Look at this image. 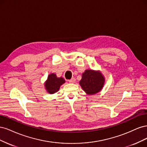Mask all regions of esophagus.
Here are the masks:
<instances>
[{
	"label": "esophagus",
	"instance_id": "esophagus-1",
	"mask_svg": "<svg viewBox=\"0 0 147 147\" xmlns=\"http://www.w3.org/2000/svg\"><path fill=\"white\" fill-rule=\"evenodd\" d=\"M69 82L70 83H74L75 82V78H71L70 80H69Z\"/></svg>",
	"mask_w": 147,
	"mask_h": 147
}]
</instances>
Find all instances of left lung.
I'll return each mask as SVG.
<instances>
[{
    "instance_id": "1",
    "label": "left lung",
    "mask_w": 147,
    "mask_h": 147,
    "mask_svg": "<svg viewBox=\"0 0 147 147\" xmlns=\"http://www.w3.org/2000/svg\"><path fill=\"white\" fill-rule=\"evenodd\" d=\"M105 83V78L99 71L86 70L82 74L80 84L87 94L93 95L101 91Z\"/></svg>"
}]
</instances>
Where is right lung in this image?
Here are the masks:
<instances>
[{"mask_svg": "<svg viewBox=\"0 0 147 147\" xmlns=\"http://www.w3.org/2000/svg\"><path fill=\"white\" fill-rule=\"evenodd\" d=\"M65 82L63 78H57L56 74H51L48 75L47 80L45 82V87L48 93L54 94L59 91L60 86Z\"/></svg>", "mask_w": 147, "mask_h": 147, "instance_id": "obj_1", "label": "right lung"}]
</instances>
